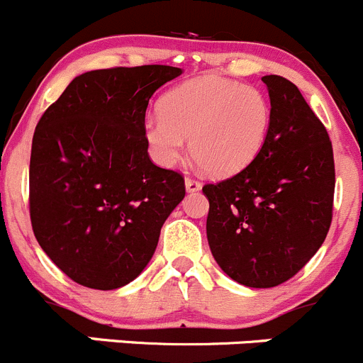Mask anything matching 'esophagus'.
Here are the masks:
<instances>
[{"label": "esophagus", "instance_id": "obj_1", "mask_svg": "<svg viewBox=\"0 0 363 363\" xmlns=\"http://www.w3.org/2000/svg\"><path fill=\"white\" fill-rule=\"evenodd\" d=\"M185 187H187L189 192H198L201 191V182H198L194 178H187L185 179Z\"/></svg>", "mask_w": 363, "mask_h": 363}]
</instances>
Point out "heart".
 <instances>
[{
  "label": "heart",
  "mask_w": 363,
  "mask_h": 363,
  "mask_svg": "<svg viewBox=\"0 0 363 363\" xmlns=\"http://www.w3.org/2000/svg\"><path fill=\"white\" fill-rule=\"evenodd\" d=\"M158 113L144 123L155 160L174 165L189 139L192 158L216 176L235 174L255 160L267 140L272 116L258 89L213 76L169 91Z\"/></svg>",
  "instance_id": "b5f03b06"
}]
</instances>
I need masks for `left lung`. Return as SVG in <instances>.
Instances as JSON below:
<instances>
[{
  "label": "left lung",
  "mask_w": 363,
  "mask_h": 363,
  "mask_svg": "<svg viewBox=\"0 0 363 363\" xmlns=\"http://www.w3.org/2000/svg\"><path fill=\"white\" fill-rule=\"evenodd\" d=\"M271 128L247 167L206 184V237L219 267L246 287L269 289L298 274L323 246L333 217L330 135L287 78H262Z\"/></svg>",
  "instance_id": "obj_1"
}]
</instances>
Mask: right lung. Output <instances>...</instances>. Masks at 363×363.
I'll list each match as a JSON object with an SVG mask.
<instances>
[{"mask_svg": "<svg viewBox=\"0 0 363 363\" xmlns=\"http://www.w3.org/2000/svg\"><path fill=\"white\" fill-rule=\"evenodd\" d=\"M182 74L171 65L76 76L37 123L30 219L44 253L72 281L113 291L135 279L185 196L179 172L147 155L146 108Z\"/></svg>", "mask_w": 363, "mask_h": 363, "instance_id": "1", "label": "right lung"}]
</instances>
